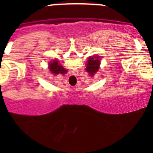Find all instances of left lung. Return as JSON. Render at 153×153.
<instances>
[{
    "label": "left lung",
    "mask_w": 153,
    "mask_h": 153,
    "mask_svg": "<svg viewBox=\"0 0 153 153\" xmlns=\"http://www.w3.org/2000/svg\"><path fill=\"white\" fill-rule=\"evenodd\" d=\"M100 56H90L87 60V63L86 64V67L85 70H86V72L89 73L91 76H93L98 71L100 68Z\"/></svg>",
    "instance_id": "1"
}]
</instances>
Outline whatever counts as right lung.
Instances as JSON below:
<instances>
[{"instance_id": "add662e5", "label": "right lung", "mask_w": 153, "mask_h": 153, "mask_svg": "<svg viewBox=\"0 0 153 153\" xmlns=\"http://www.w3.org/2000/svg\"><path fill=\"white\" fill-rule=\"evenodd\" d=\"M49 70L52 74L57 75L59 74H65L67 72V70H65L62 65H60L58 63L57 60H53V61H51L49 63Z\"/></svg>"}]
</instances>
